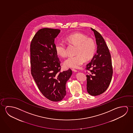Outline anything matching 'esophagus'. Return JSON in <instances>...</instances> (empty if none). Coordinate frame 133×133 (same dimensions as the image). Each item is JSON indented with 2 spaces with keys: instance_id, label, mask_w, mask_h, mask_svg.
Masks as SVG:
<instances>
[{
  "instance_id": "obj_1",
  "label": "esophagus",
  "mask_w": 133,
  "mask_h": 133,
  "mask_svg": "<svg viewBox=\"0 0 133 133\" xmlns=\"http://www.w3.org/2000/svg\"><path fill=\"white\" fill-rule=\"evenodd\" d=\"M72 71H73L74 72H78L77 71V70H76L74 69H72Z\"/></svg>"
}]
</instances>
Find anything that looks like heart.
I'll list each match as a JSON object with an SVG mask.
<instances>
[{"mask_svg":"<svg viewBox=\"0 0 133 133\" xmlns=\"http://www.w3.org/2000/svg\"><path fill=\"white\" fill-rule=\"evenodd\" d=\"M66 40L70 44L77 46L75 56L68 57L64 61V65L68 68H78L84 63L85 59H91L95 54L96 44L93 40L79 33L70 35ZM55 49L57 55L61 57L67 55V48L65 43L58 42Z\"/></svg>","mask_w":133,"mask_h":133,"instance_id":"b5f03b06","label":"heart"}]
</instances>
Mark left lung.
Here are the masks:
<instances>
[{
  "mask_svg": "<svg viewBox=\"0 0 133 133\" xmlns=\"http://www.w3.org/2000/svg\"><path fill=\"white\" fill-rule=\"evenodd\" d=\"M94 32L97 45L96 54L87 65L91 74L87 75V91L93 96L100 95L106 91L111 81L113 69L111 55L105 42L99 32Z\"/></svg>",
  "mask_w": 133,
  "mask_h": 133,
  "instance_id": "8db88e82",
  "label": "left lung"
}]
</instances>
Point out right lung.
Returning a JSON list of instances; mask_svg holds the SVG:
<instances>
[{"mask_svg": "<svg viewBox=\"0 0 133 133\" xmlns=\"http://www.w3.org/2000/svg\"><path fill=\"white\" fill-rule=\"evenodd\" d=\"M58 29L43 28L34 36L30 44L31 74L38 88L46 98L60 101L66 94L65 84L72 71L61 72V62L56 52L55 38Z\"/></svg>", "mask_w": 133, "mask_h": 133, "instance_id": "obj_1", "label": "right lung"}]
</instances>
